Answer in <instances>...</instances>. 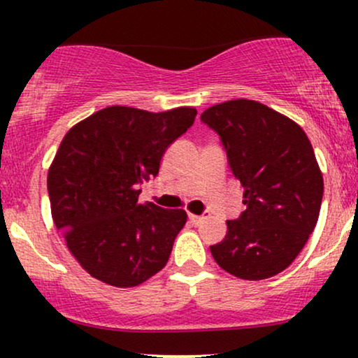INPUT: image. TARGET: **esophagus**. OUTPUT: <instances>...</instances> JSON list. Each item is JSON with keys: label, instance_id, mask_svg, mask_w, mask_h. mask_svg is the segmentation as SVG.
<instances>
[{"label": "esophagus", "instance_id": "esophagus-1", "mask_svg": "<svg viewBox=\"0 0 358 358\" xmlns=\"http://www.w3.org/2000/svg\"><path fill=\"white\" fill-rule=\"evenodd\" d=\"M188 219H190V222H192V224L199 225V224H200V222H202V220L205 219V215H193V213H190V215H188Z\"/></svg>", "mask_w": 358, "mask_h": 358}]
</instances>
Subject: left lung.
Segmentation results:
<instances>
[{"label": "left lung", "mask_w": 358, "mask_h": 358, "mask_svg": "<svg viewBox=\"0 0 358 358\" xmlns=\"http://www.w3.org/2000/svg\"><path fill=\"white\" fill-rule=\"evenodd\" d=\"M200 119L222 139L229 166L244 188L245 210L227 220V236L210 245L217 264L259 281L285 271L315 231L323 176L305 131L257 101L236 99Z\"/></svg>", "instance_id": "obj_1"}]
</instances>
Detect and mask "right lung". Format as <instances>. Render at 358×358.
Returning <instances> with one entry per match:
<instances>
[{"label": "right lung", "instance_id": "1", "mask_svg": "<svg viewBox=\"0 0 358 358\" xmlns=\"http://www.w3.org/2000/svg\"><path fill=\"white\" fill-rule=\"evenodd\" d=\"M195 116V108L110 106L62 139L47 178L52 219L92 278L133 287L166 266L187 212L139 203V185L158 175L166 148Z\"/></svg>", "mask_w": 358, "mask_h": 358}]
</instances>
